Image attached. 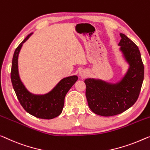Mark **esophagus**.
<instances>
[{
	"label": "esophagus",
	"mask_w": 150,
	"mask_h": 150,
	"mask_svg": "<svg viewBox=\"0 0 150 150\" xmlns=\"http://www.w3.org/2000/svg\"><path fill=\"white\" fill-rule=\"evenodd\" d=\"M88 72H87V71H86V70H81V71H80L79 72V75H80V77H82V78H85V77H86L87 76H88Z\"/></svg>",
	"instance_id": "obj_1"
}]
</instances>
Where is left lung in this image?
I'll return each mask as SVG.
<instances>
[{
	"instance_id": "1",
	"label": "left lung",
	"mask_w": 150,
	"mask_h": 150,
	"mask_svg": "<svg viewBox=\"0 0 150 150\" xmlns=\"http://www.w3.org/2000/svg\"><path fill=\"white\" fill-rule=\"evenodd\" d=\"M118 45L129 68L119 81L112 83L88 78L86 96L91 110L96 115L110 117L123 112L137 101L144 77V67L137 46L123 33Z\"/></svg>"
}]
</instances>
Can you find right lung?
I'll return each mask as SVG.
<instances>
[{"mask_svg":"<svg viewBox=\"0 0 150 150\" xmlns=\"http://www.w3.org/2000/svg\"><path fill=\"white\" fill-rule=\"evenodd\" d=\"M32 33H30L15 50L11 67V82L20 104L27 112L39 118L52 119L61 115L64 106L65 96L77 81L78 77L73 75L63 78L52 90L45 94H34L29 91L20 79L18 57L23 44L29 39Z\"/></svg>","mask_w":150,"mask_h":150,"instance_id":"1","label":"right lung"}]
</instances>
